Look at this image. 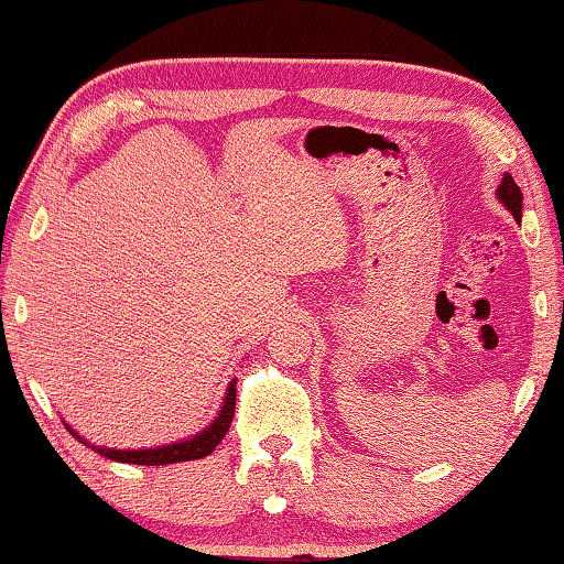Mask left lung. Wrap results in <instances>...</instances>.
I'll return each instance as SVG.
<instances>
[{"mask_svg": "<svg viewBox=\"0 0 564 564\" xmlns=\"http://www.w3.org/2000/svg\"><path fill=\"white\" fill-rule=\"evenodd\" d=\"M498 200L506 205L508 210L512 213V217H516V220L520 223V217H522V193H520L518 183L512 181L510 173L502 175V183L498 185Z\"/></svg>", "mask_w": 564, "mask_h": 564, "instance_id": "8db88e82", "label": "left lung"}]
</instances>
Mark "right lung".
<instances>
[{
    "label": "right lung",
    "instance_id": "right-lung-1",
    "mask_svg": "<svg viewBox=\"0 0 564 564\" xmlns=\"http://www.w3.org/2000/svg\"><path fill=\"white\" fill-rule=\"evenodd\" d=\"M235 399H237V391H235V379H232L230 387H227L225 399H223V409H220V413H217L210 426L200 433H195V436H191V438L167 443V446H161V448H141V451L101 448V446H91V443L78 436L74 429H68V426L66 429H68V433H74L78 441L86 443V446H91L98 456H104V458H111L118 463H135V466H167V463H181V460H195V458L210 456L217 443L225 438L227 429H230L232 416H235Z\"/></svg>",
    "mask_w": 564,
    "mask_h": 564
}]
</instances>
